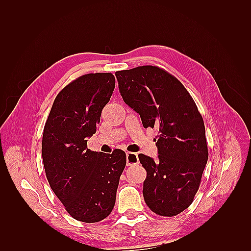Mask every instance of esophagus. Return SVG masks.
<instances>
[{
    "instance_id": "1",
    "label": "esophagus",
    "mask_w": 251,
    "mask_h": 251,
    "mask_svg": "<svg viewBox=\"0 0 251 251\" xmlns=\"http://www.w3.org/2000/svg\"><path fill=\"white\" fill-rule=\"evenodd\" d=\"M139 159L138 155L136 153H131V151H127L126 153V165L132 166L135 164H138Z\"/></svg>"
}]
</instances>
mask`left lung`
<instances>
[{"label":"left lung","instance_id":"1","mask_svg":"<svg viewBox=\"0 0 251 251\" xmlns=\"http://www.w3.org/2000/svg\"><path fill=\"white\" fill-rule=\"evenodd\" d=\"M115 75L124 101L144 127L158 130L157 160L138 155L147 171L144 201L159 216H176L193 203L207 163L203 118L184 86L162 68L140 66Z\"/></svg>","mask_w":251,"mask_h":251}]
</instances>
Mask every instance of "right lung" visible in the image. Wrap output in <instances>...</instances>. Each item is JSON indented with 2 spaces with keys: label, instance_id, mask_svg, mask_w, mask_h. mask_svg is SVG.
Masks as SVG:
<instances>
[{
  "label": "right lung",
  "instance_id": "obj_1",
  "mask_svg": "<svg viewBox=\"0 0 251 251\" xmlns=\"http://www.w3.org/2000/svg\"><path fill=\"white\" fill-rule=\"evenodd\" d=\"M115 88L112 73H89L67 85L55 97L43 133L42 156L46 177L69 215L96 223L115 205L126 156L88 149L103 107Z\"/></svg>",
  "mask_w": 251,
  "mask_h": 251
}]
</instances>
